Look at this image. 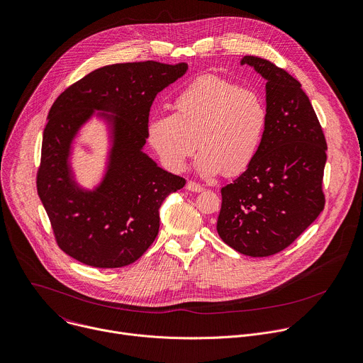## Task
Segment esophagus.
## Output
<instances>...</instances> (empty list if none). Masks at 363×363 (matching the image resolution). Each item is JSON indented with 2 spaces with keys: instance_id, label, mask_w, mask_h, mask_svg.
<instances>
[{
  "instance_id": "esophagus-1",
  "label": "esophagus",
  "mask_w": 363,
  "mask_h": 363,
  "mask_svg": "<svg viewBox=\"0 0 363 363\" xmlns=\"http://www.w3.org/2000/svg\"><path fill=\"white\" fill-rule=\"evenodd\" d=\"M186 189H188V191H192V192H202V191H203V186L199 185L198 182L188 181V182H186Z\"/></svg>"
}]
</instances>
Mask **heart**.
Instances as JSON below:
<instances>
[{"label":"heart","mask_w":363,"mask_h":363,"mask_svg":"<svg viewBox=\"0 0 363 363\" xmlns=\"http://www.w3.org/2000/svg\"><path fill=\"white\" fill-rule=\"evenodd\" d=\"M172 108L174 113L152 115L147 125L148 144L169 171H184L196 143L195 168L203 177H235L255 160L268 123L257 89L202 75L178 92Z\"/></svg>","instance_id":"heart-1"}]
</instances>
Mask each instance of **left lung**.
<instances>
[{
  "label": "left lung",
  "instance_id": "left-lung-1",
  "mask_svg": "<svg viewBox=\"0 0 363 363\" xmlns=\"http://www.w3.org/2000/svg\"><path fill=\"white\" fill-rule=\"evenodd\" d=\"M240 64L267 79L268 123L252 164L220 189L216 229L239 254L262 258L288 248L323 211L328 147L298 79L259 57Z\"/></svg>",
  "mask_w": 363,
  "mask_h": 363
}]
</instances>
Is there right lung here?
<instances>
[{"mask_svg":"<svg viewBox=\"0 0 363 363\" xmlns=\"http://www.w3.org/2000/svg\"><path fill=\"white\" fill-rule=\"evenodd\" d=\"M188 69L157 61L98 68L69 85L52 104L43 135L37 191L57 245L95 268L135 262L160 230V206L185 179L143 152L151 105L158 92ZM94 108L116 113L114 148L106 179L94 193L78 190L66 158L77 128Z\"/></svg>","mask_w":363,"mask_h":363,"instance_id":"add662e5","label":"right lung"}]
</instances>
